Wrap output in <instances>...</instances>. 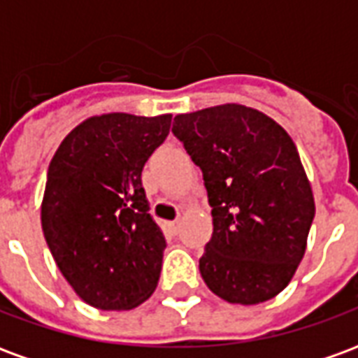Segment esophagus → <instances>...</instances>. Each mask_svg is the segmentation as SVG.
<instances>
[{
	"label": "esophagus",
	"mask_w": 358,
	"mask_h": 358,
	"mask_svg": "<svg viewBox=\"0 0 358 358\" xmlns=\"http://www.w3.org/2000/svg\"><path fill=\"white\" fill-rule=\"evenodd\" d=\"M169 228H171V232H172V234H178L180 220H172V222H169Z\"/></svg>",
	"instance_id": "esophagus-1"
}]
</instances>
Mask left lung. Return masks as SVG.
<instances>
[{"mask_svg": "<svg viewBox=\"0 0 358 358\" xmlns=\"http://www.w3.org/2000/svg\"><path fill=\"white\" fill-rule=\"evenodd\" d=\"M172 134L203 172L213 238L199 259L220 299L257 305L289 284L307 249L315 197L295 143L238 103L174 117Z\"/></svg>", "mask_w": 358, "mask_h": 358, "instance_id": "1", "label": "left lung"}]
</instances>
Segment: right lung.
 Segmentation results:
<instances>
[{"label":"right lung","instance_id":"right-lung-1","mask_svg":"<svg viewBox=\"0 0 358 358\" xmlns=\"http://www.w3.org/2000/svg\"><path fill=\"white\" fill-rule=\"evenodd\" d=\"M172 115L92 117L61 141L48 169L42 230L76 295L130 310L155 292L166 241L149 215L141 171Z\"/></svg>","mask_w":358,"mask_h":358}]
</instances>
